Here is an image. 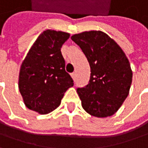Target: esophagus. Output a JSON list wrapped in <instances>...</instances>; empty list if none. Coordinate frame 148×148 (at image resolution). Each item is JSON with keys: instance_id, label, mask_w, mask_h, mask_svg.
Masks as SVG:
<instances>
[{"instance_id": "34e87169", "label": "esophagus", "mask_w": 148, "mask_h": 148, "mask_svg": "<svg viewBox=\"0 0 148 148\" xmlns=\"http://www.w3.org/2000/svg\"><path fill=\"white\" fill-rule=\"evenodd\" d=\"M71 76H72L73 79H74V80H75V78H76V74H75V73H72V74H71Z\"/></svg>"}]
</instances>
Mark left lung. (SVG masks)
Here are the masks:
<instances>
[{"label": "left lung", "instance_id": "obj_1", "mask_svg": "<svg viewBox=\"0 0 148 148\" xmlns=\"http://www.w3.org/2000/svg\"><path fill=\"white\" fill-rule=\"evenodd\" d=\"M90 66L89 84L78 88L84 110L95 117L114 115L126 100L132 81L128 58L117 43L101 31L74 34Z\"/></svg>", "mask_w": 148, "mask_h": 148}]
</instances>
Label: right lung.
<instances>
[{"instance_id": "right-lung-1", "label": "right lung", "mask_w": 148, "mask_h": 148, "mask_svg": "<svg viewBox=\"0 0 148 148\" xmlns=\"http://www.w3.org/2000/svg\"><path fill=\"white\" fill-rule=\"evenodd\" d=\"M69 33L46 30L42 32L23 60L18 87L24 104L28 109L45 115L61 103L66 90L74 80L65 71L61 53Z\"/></svg>"}]
</instances>
